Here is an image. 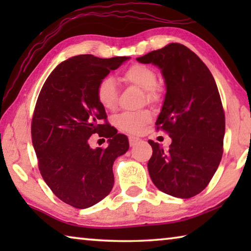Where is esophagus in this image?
Masks as SVG:
<instances>
[{
  "mask_svg": "<svg viewBox=\"0 0 251 251\" xmlns=\"http://www.w3.org/2000/svg\"><path fill=\"white\" fill-rule=\"evenodd\" d=\"M128 141H129V145H130L131 147H133V146H135L136 144H137L139 141H141V139H139L138 137H134V136H129Z\"/></svg>",
  "mask_w": 251,
  "mask_h": 251,
  "instance_id": "34e87169",
  "label": "esophagus"
}]
</instances>
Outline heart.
<instances>
[{
	"label": "heart",
	"mask_w": 251,
	"mask_h": 251,
	"mask_svg": "<svg viewBox=\"0 0 251 251\" xmlns=\"http://www.w3.org/2000/svg\"><path fill=\"white\" fill-rule=\"evenodd\" d=\"M123 79L127 84L137 86L145 92L148 100L158 99L157 90V76L154 70L146 65L134 64L127 70ZM96 96L101 107L106 110H114L117 106V88L116 83L112 77H105L100 82L96 90ZM151 115L148 110H142L137 113H123L116 117V125L122 130L130 134H139L143 127L151 121Z\"/></svg>",
	"instance_id": "obj_1"
}]
</instances>
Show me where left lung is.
<instances>
[{
  "mask_svg": "<svg viewBox=\"0 0 251 251\" xmlns=\"http://www.w3.org/2000/svg\"><path fill=\"white\" fill-rule=\"evenodd\" d=\"M136 59L158 67L166 86L156 125L167 131L172 144L164 150L148 141L150 176L165 194L196 196L209 184L223 156L225 113L214 76L193 50L178 43Z\"/></svg>",
  "mask_w": 251,
  "mask_h": 251,
  "instance_id": "1",
  "label": "left lung"
}]
</instances>
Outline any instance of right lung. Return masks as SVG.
<instances>
[{"instance_id": "add662e5", "label": "right lung", "mask_w": 251, "mask_h": 251, "mask_svg": "<svg viewBox=\"0 0 251 251\" xmlns=\"http://www.w3.org/2000/svg\"><path fill=\"white\" fill-rule=\"evenodd\" d=\"M130 57L77 55L55 67L42 87L32 121V143L41 175L55 196L78 209L94 206L114 186L113 164L128 151L127 136L107 123L97 100L100 82ZM109 138L92 149L89 137Z\"/></svg>"}]
</instances>
